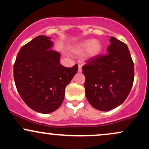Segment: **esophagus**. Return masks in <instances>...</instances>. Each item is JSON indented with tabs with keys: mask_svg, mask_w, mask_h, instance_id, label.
Masks as SVG:
<instances>
[{
	"mask_svg": "<svg viewBox=\"0 0 149 149\" xmlns=\"http://www.w3.org/2000/svg\"><path fill=\"white\" fill-rule=\"evenodd\" d=\"M78 71L79 73H81L82 72V65L81 64H78Z\"/></svg>",
	"mask_w": 149,
	"mask_h": 149,
	"instance_id": "obj_1",
	"label": "esophagus"
}]
</instances>
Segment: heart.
Returning a JSON list of instances; mask_svg holds the SVG:
<instances>
[{"label":"heart","mask_w":149,"mask_h":149,"mask_svg":"<svg viewBox=\"0 0 149 149\" xmlns=\"http://www.w3.org/2000/svg\"><path fill=\"white\" fill-rule=\"evenodd\" d=\"M71 50L75 54H82L87 50L89 57H95L102 52V45L97 40H86L75 45Z\"/></svg>","instance_id":"obj_1"}]
</instances>
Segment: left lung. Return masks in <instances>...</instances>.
Returning <instances> with one entry per match:
<instances>
[{
    "label": "left lung",
    "mask_w": 149,
    "mask_h": 149,
    "mask_svg": "<svg viewBox=\"0 0 149 149\" xmlns=\"http://www.w3.org/2000/svg\"><path fill=\"white\" fill-rule=\"evenodd\" d=\"M110 42L107 54L92 57L82 68L87 100L102 111L123 103L134 82V63L127 45L114 37Z\"/></svg>",
    "instance_id": "obj_1"
}]
</instances>
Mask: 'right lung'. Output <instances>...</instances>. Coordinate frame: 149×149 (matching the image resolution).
Masks as SVG:
<instances>
[{"mask_svg":"<svg viewBox=\"0 0 149 149\" xmlns=\"http://www.w3.org/2000/svg\"><path fill=\"white\" fill-rule=\"evenodd\" d=\"M52 38L38 36L22 46L14 64V80L20 97L29 107L49 113L61 106L65 88L78 71L60 64V54L51 49Z\"/></svg>","mask_w":149,"mask_h":149,"instance_id":"1","label":"right lung"}]
</instances>
